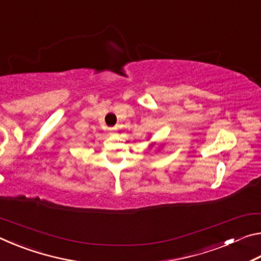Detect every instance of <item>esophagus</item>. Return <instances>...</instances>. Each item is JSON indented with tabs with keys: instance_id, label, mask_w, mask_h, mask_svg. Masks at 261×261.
I'll return each instance as SVG.
<instances>
[{
	"instance_id": "esophagus-1",
	"label": "esophagus",
	"mask_w": 261,
	"mask_h": 261,
	"mask_svg": "<svg viewBox=\"0 0 261 261\" xmlns=\"http://www.w3.org/2000/svg\"><path fill=\"white\" fill-rule=\"evenodd\" d=\"M116 130H117V129H116V127H115V126H114V127H109V131H110V132H115Z\"/></svg>"
}]
</instances>
